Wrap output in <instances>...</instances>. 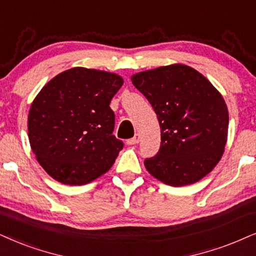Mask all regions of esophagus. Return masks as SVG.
<instances>
[{
  "instance_id": "esophagus-1",
  "label": "esophagus",
  "mask_w": 256,
  "mask_h": 256,
  "mask_svg": "<svg viewBox=\"0 0 256 256\" xmlns=\"http://www.w3.org/2000/svg\"><path fill=\"white\" fill-rule=\"evenodd\" d=\"M139 142H140V136H139L138 134H134V137H132L131 139H128V144H130V145H136V144H138Z\"/></svg>"
}]
</instances>
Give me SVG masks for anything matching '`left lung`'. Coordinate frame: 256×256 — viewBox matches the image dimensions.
I'll return each instance as SVG.
<instances>
[{
  "mask_svg": "<svg viewBox=\"0 0 256 256\" xmlns=\"http://www.w3.org/2000/svg\"><path fill=\"white\" fill-rule=\"evenodd\" d=\"M160 126V148L144 166L164 184L183 186L206 176L221 160L228 138L224 99L204 76L174 64L134 74Z\"/></svg>",
  "mask_w": 256,
  "mask_h": 256,
  "instance_id": "1",
  "label": "left lung"
}]
</instances>
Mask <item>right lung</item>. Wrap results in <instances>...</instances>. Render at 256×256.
<instances>
[{
	"instance_id": "add662e5",
	"label": "right lung",
	"mask_w": 256,
	"mask_h": 256,
	"mask_svg": "<svg viewBox=\"0 0 256 256\" xmlns=\"http://www.w3.org/2000/svg\"><path fill=\"white\" fill-rule=\"evenodd\" d=\"M124 84L120 76L74 67L42 87L28 114L35 157L58 182L82 186L108 172L122 142L112 134L110 102Z\"/></svg>"
}]
</instances>
